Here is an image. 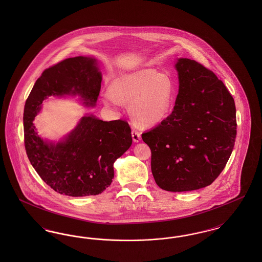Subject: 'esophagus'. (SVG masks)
<instances>
[{"mask_svg":"<svg viewBox=\"0 0 262 262\" xmlns=\"http://www.w3.org/2000/svg\"><path fill=\"white\" fill-rule=\"evenodd\" d=\"M132 137H133V139H134L135 142H138V141L140 140V138H141V135H140L139 132L133 129V132H132Z\"/></svg>","mask_w":262,"mask_h":262,"instance_id":"obj_1","label":"esophagus"}]
</instances>
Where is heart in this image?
<instances>
[{"label": "heart", "mask_w": 262, "mask_h": 262, "mask_svg": "<svg viewBox=\"0 0 262 262\" xmlns=\"http://www.w3.org/2000/svg\"><path fill=\"white\" fill-rule=\"evenodd\" d=\"M110 91L102 94V102L108 107L129 103L128 110L138 125L152 126L163 122L172 112L174 88L168 75L152 69H143L115 78Z\"/></svg>", "instance_id": "obj_1"}]
</instances>
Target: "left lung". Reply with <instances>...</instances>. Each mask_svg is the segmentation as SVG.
Listing matches in <instances>:
<instances>
[{
    "label": "left lung",
    "instance_id": "8db88e82",
    "mask_svg": "<svg viewBox=\"0 0 262 262\" xmlns=\"http://www.w3.org/2000/svg\"><path fill=\"white\" fill-rule=\"evenodd\" d=\"M179 93L174 110L141 135L151 150L156 184L168 191L207 187L218 178L237 136L235 101L209 69L179 59Z\"/></svg>",
    "mask_w": 262,
    "mask_h": 262
}]
</instances>
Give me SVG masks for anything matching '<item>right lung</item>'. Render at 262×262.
Segmentation results:
<instances>
[{"instance_id": "add662e5", "label": "right lung", "mask_w": 262, "mask_h": 262, "mask_svg": "<svg viewBox=\"0 0 262 262\" xmlns=\"http://www.w3.org/2000/svg\"><path fill=\"white\" fill-rule=\"evenodd\" d=\"M96 60L69 58L46 69L25 105L24 126L27 157L40 178L55 191L69 196L96 195L112 183L114 162L132 145L130 126L124 120L103 122L85 116L63 141L48 143L32 124L48 96L80 95L94 106L101 89Z\"/></svg>"}]
</instances>
